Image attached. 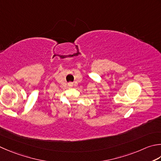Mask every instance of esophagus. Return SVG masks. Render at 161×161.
I'll use <instances>...</instances> for the list:
<instances>
[{"mask_svg":"<svg viewBox=\"0 0 161 161\" xmlns=\"http://www.w3.org/2000/svg\"><path fill=\"white\" fill-rule=\"evenodd\" d=\"M68 85H69V86H72V85H73V84H72V83H71V82H70V83H69V84H68Z\"/></svg>","mask_w":161,"mask_h":161,"instance_id":"esophagus-1","label":"esophagus"}]
</instances>
